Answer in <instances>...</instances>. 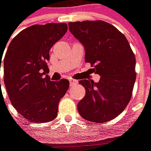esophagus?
Wrapping results in <instances>:
<instances>
[{
  "instance_id": "obj_1",
  "label": "esophagus",
  "mask_w": 151,
  "mask_h": 151,
  "mask_svg": "<svg viewBox=\"0 0 151 151\" xmlns=\"http://www.w3.org/2000/svg\"><path fill=\"white\" fill-rule=\"evenodd\" d=\"M70 86H74V85L78 84V81L73 80V79H70Z\"/></svg>"
}]
</instances>
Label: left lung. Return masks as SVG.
Segmentation results:
<instances>
[{"instance_id":"1","label":"left lung","mask_w":151,"mask_h":151,"mask_svg":"<svg viewBox=\"0 0 151 151\" xmlns=\"http://www.w3.org/2000/svg\"><path fill=\"white\" fill-rule=\"evenodd\" d=\"M72 34L84 45L85 61L101 76L98 82L79 81L86 95L78 104L80 115L93 122H106L121 114L132 97L136 80L134 53L123 33L103 21L69 23Z\"/></svg>"}]
</instances>
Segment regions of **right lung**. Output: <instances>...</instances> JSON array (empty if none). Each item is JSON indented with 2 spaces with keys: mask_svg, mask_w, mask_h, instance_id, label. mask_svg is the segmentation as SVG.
Returning <instances> with one entry per match:
<instances>
[{
  "mask_svg": "<svg viewBox=\"0 0 151 151\" xmlns=\"http://www.w3.org/2000/svg\"><path fill=\"white\" fill-rule=\"evenodd\" d=\"M65 23L34 24L12 40L4 58V82L13 106L28 121L45 123L58 115L67 79L50 81V50L67 32ZM2 52L0 53V69Z\"/></svg>",
  "mask_w": 151,
  "mask_h": 151,
  "instance_id": "right-lung-1",
  "label": "right lung"
}]
</instances>
